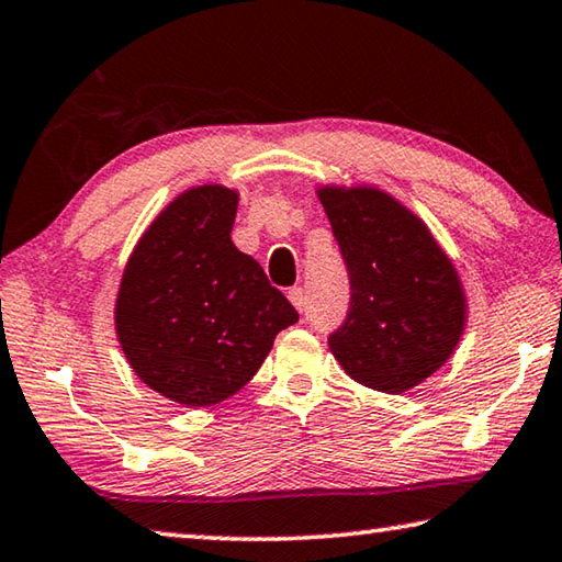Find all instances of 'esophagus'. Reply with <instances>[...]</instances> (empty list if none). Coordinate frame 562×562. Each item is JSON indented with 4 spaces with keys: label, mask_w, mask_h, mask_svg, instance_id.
Listing matches in <instances>:
<instances>
[{
    "label": "esophagus",
    "mask_w": 562,
    "mask_h": 562,
    "mask_svg": "<svg viewBox=\"0 0 562 562\" xmlns=\"http://www.w3.org/2000/svg\"><path fill=\"white\" fill-rule=\"evenodd\" d=\"M288 297H290V302L294 304V307H297L300 312H304V304H307V297H304V290L302 288H292L288 292Z\"/></svg>",
    "instance_id": "esophagus-1"
}]
</instances>
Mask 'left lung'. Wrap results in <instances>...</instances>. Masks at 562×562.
I'll return each instance as SVG.
<instances>
[{
    "instance_id": "1",
    "label": "left lung",
    "mask_w": 562,
    "mask_h": 562,
    "mask_svg": "<svg viewBox=\"0 0 562 562\" xmlns=\"http://www.w3.org/2000/svg\"><path fill=\"white\" fill-rule=\"evenodd\" d=\"M319 201L349 278V310L329 349L359 384L402 394L459 345V274L424 223L382 190L327 188Z\"/></svg>"
}]
</instances>
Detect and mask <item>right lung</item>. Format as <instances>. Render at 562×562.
Returning <instances> with one entry per match:
<instances>
[{"mask_svg": "<svg viewBox=\"0 0 562 562\" xmlns=\"http://www.w3.org/2000/svg\"><path fill=\"white\" fill-rule=\"evenodd\" d=\"M237 193L188 190L133 250L116 331L133 372L170 402L211 406L250 382L274 337L300 319L231 231Z\"/></svg>", "mask_w": 562, "mask_h": 562, "instance_id": "add662e5", "label": "right lung"}]
</instances>
